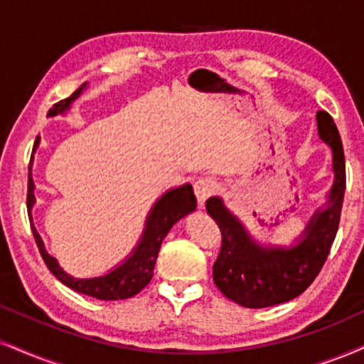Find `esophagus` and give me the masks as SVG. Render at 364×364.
Returning <instances> with one entry per match:
<instances>
[{
    "label": "esophagus",
    "instance_id": "obj_1",
    "mask_svg": "<svg viewBox=\"0 0 364 364\" xmlns=\"http://www.w3.org/2000/svg\"><path fill=\"white\" fill-rule=\"evenodd\" d=\"M217 188L218 185L212 178H200L198 181L195 183V196H196V201H198L200 208L203 207L207 198H210V196L215 193Z\"/></svg>",
    "mask_w": 364,
    "mask_h": 364
}]
</instances>
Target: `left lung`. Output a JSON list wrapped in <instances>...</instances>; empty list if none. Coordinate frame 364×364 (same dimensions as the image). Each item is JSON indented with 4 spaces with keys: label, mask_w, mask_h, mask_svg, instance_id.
<instances>
[{
    "label": "left lung",
    "mask_w": 364,
    "mask_h": 364,
    "mask_svg": "<svg viewBox=\"0 0 364 364\" xmlns=\"http://www.w3.org/2000/svg\"><path fill=\"white\" fill-rule=\"evenodd\" d=\"M318 137L331 147L334 183L323 207L317 208L295 242L257 240L222 196H210L208 215L222 232V249L213 264V282L227 299L246 309L284 304L304 293L329 256L339 227L346 190V164L341 135L327 112H317Z\"/></svg>",
    "instance_id": "8db88e82"
}]
</instances>
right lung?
Listing matches in <instances>:
<instances>
[{"label":"right lung","mask_w":364,"mask_h":364,"mask_svg":"<svg viewBox=\"0 0 364 364\" xmlns=\"http://www.w3.org/2000/svg\"><path fill=\"white\" fill-rule=\"evenodd\" d=\"M87 82L81 85L69 98L63 100V102L55 103L50 108L47 117H55V115H64L65 112L71 108L73 102H76L80 98L82 91L86 90ZM38 144H41V135H37L33 144V152L32 159H30L28 166V195H27V208H28V218L30 225H32V232L35 242H37L38 251H41L42 259L46 261L47 268L50 269V273L59 279L60 283H64L65 287H69L71 290L82 293V295L93 296L98 300H125L130 296L137 295V293L146 288L149 282L152 278V271H154L157 254H159L161 244L168 232L173 229V225L176 222L181 220L183 217H186L188 213L195 212L196 208V198L193 195V188L190 183L186 185L171 188L154 201L152 208L149 210L146 217V224H144L142 235H140L135 247L130 251L129 256L124 261H120L115 268L107 271L105 274L100 277H91V278H76L73 274H69L68 271L60 268L59 261L55 259L52 254L46 249V244L38 234L37 229L33 225V217H32V208L35 205V183L32 178V164H33V154L37 151Z\"/></svg>","instance_id":"1"}]
</instances>
